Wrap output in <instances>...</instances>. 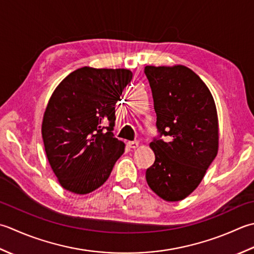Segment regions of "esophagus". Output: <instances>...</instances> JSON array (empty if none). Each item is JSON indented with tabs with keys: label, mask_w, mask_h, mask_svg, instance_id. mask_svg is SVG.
<instances>
[{
	"label": "esophagus",
	"mask_w": 254,
	"mask_h": 254,
	"mask_svg": "<svg viewBox=\"0 0 254 254\" xmlns=\"http://www.w3.org/2000/svg\"><path fill=\"white\" fill-rule=\"evenodd\" d=\"M138 144H139V142H138V141H136V140H133V141H128V142H127V146H128L129 148H131V149L137 148V147H138Z\"/></svg>",
	"instance_id": "34e87169"
}]
</instances>
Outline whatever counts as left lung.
<instances>
[{"mask_svg": "<svg viewBox=\"0 0 254 254\" xmlns=\"http://www.w3.org/2000/svg\"><path fill=\"white\" fill-rule=\"evenodd\" d=\"M144 74L158 130L150 143L156 160L146 171L147 183L164 200H181L197 188L217 156L214 98L200 77L184 65H147Z\"/></svg>", "mask_w": 254, "mask_h": 254, "instance_id": "8db88e82", "label": "left lung"}]
</instances>
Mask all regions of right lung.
Returning a JSON list of instances; mask_svg holds the SVG:
<instances>
[{"label":"right lung","instance_id":"right-lung-1","mask_svg":"<svg viewBox=\"0 0 254 254\" xmlns=\"http://www.w3.org/2000/svg\"><path fill=\"white\" fill-rule=\"evenodd\" d=\"M131 79L126 69L84 66L57 86L41 132L48 161L64 189L87 194L110 177L125 148L113 133L115 105Z\"/></svg>","mask_w":254,"mask_h":254}]
</instances>
